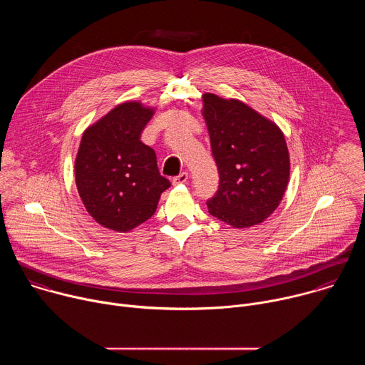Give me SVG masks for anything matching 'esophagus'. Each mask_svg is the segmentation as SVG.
<instances>
[{"instance_id":"obj_1","label":"esophagus","mask_w":365,"mask_h":365,"mask_svg":"<svg viewBox=\"0 0 365 365\" xmlns=\"http://www.w3.org/2000/svg\"><path fill=\"white\" fill-rule=\"evenodd\" d=\"M189 179V175L187 172H182L179 176L173 178V185H180V183H186Z\"/></svg>"}]
</instances>
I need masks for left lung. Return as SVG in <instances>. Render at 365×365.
I'll use <instances>...</instances> for the list:
<instances>
[{
	"label": "left lung",
	"instance_id": "obj_1",
	"mask_svg": "<svg viewBox=\"0 0 365 365\" xmlns=\"http://www.w3.org/2000/svg\"><path fill=\"white\" fill-rule=\"evenodd\" d=\"M220 187L207 211L234 228L266 221L280 205L290 176L283 131L238 99L202 95Z\"/></svg>",
	"mask_w": 365,
	"mask_h": 365
}]
</instances>
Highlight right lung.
Returning a JSON list of instances; mask_svg holds the SVG:
<instances>
[{
  "label": "right lung",
  "mask_w": 365,
  "mask_h": 365,
  "mask_svg": "<svg viewBox=\"0 0 365 365\" xmlns=\"http://www.w3.org/2000/svg\"><path fill=\"white\" fill-rule=\"evenodd\" d=\"M154 108L123 102L89 125L75 159V180L88 214L103 228L128 232L158 210L170 182L140 135Z\"/></svg>",
  "instance_id": "obj_1"
}]
</instances>
